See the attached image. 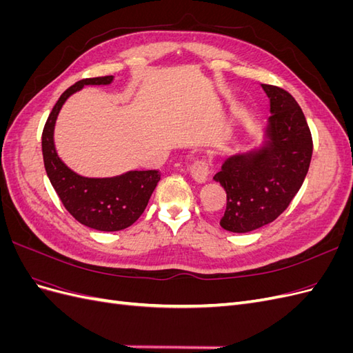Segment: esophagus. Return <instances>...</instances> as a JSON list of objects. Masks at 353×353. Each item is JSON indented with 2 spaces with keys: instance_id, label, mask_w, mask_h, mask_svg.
I'll list each match as a JSON object with an SVG mask.
<instances>
[{
  "instance_id": "34e87169",
  "label": "esophagus",
  "mask_w": 353,
  "mask_h": 353,
  "mask_svg": "<svg viewBox=\"0 0 353 353\" xmlns=\"http://www.w3.org/2000/svg\"><path fill=\"white\" fill-rule=\"evenodd\" d=\"M190 172H191V176H193L196 183H199V184L206 183L208 176H209V166H208L205 160H196V162L191 165Z\"/></svg>"
}]
</instances>
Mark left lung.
Masks as SVG:
<instances>
[{"label":"left lung","instance_id":"obj_1","mask_svg":"<svg viewBox=\"0 0 353 353\" xmlns=\"http://www.w3.org/2000/svg\"><path fill=\"white\" fill-rule=\"evenodd\" d=\"M271 116L262 143L228 156L213 176L227 191L221 227L249 232L279 218L301 190L312 157V137L301 105L285 90L261 83Z\"/></svg>","mask_w":353,"mask_h":353}]
</instances>
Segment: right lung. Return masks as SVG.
Segmentation results:
<instances>
[{"label": "right lung", "instance_id": "right-lung-1", "mask_svg": "<svg viewBox=\"0 0 353 353\" xmlns=\"http://www.w3.org/2000/svg\"><path fill=\"white\" fill-rule=\"evenodd\" d=\"M113 77L78 81L60 95L42 131V156L51 185L70 215L82 225L99 231H121L141 216L160 181L159 170H128L105 178L82 176L59 157L54 128L63 104L85 85H109Z\"/></svg>", "mask_w": 353, "mask_h": 353}]
</instances>
